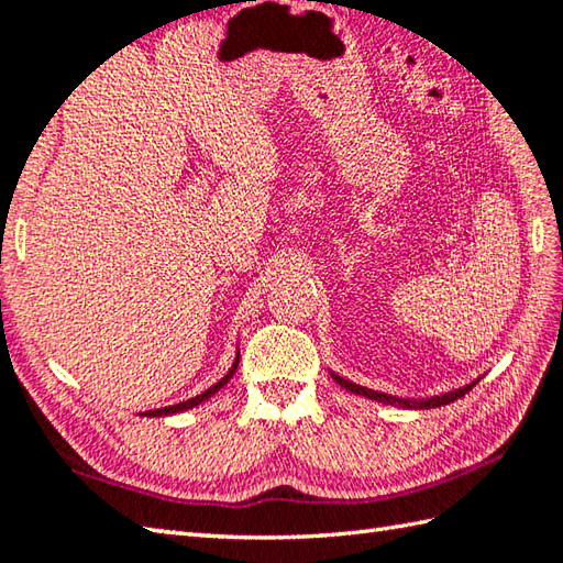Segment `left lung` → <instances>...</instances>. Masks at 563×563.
Here are the masks:
<instances>
[{"label": "left lung", "mask_w": 563, "mask_h": 563, "mask_svg": "<svg viewBox=\"0 0 563 563\" xmlns=\"http://www.w3.org/2000/svg\"><path fill=\"white\" fill-rule=\"evenodd\" d=\"M331 377L336 379L343 389H349V391H353V394H361V397H365V399H373V401H382V404L399 406V409H438V406H445V404L457 401L460 397H464V394L470 391V389L476 385V382H479V379H474V382H470V385H464V387H460V389H452V391H445V394H438V397H426V399H401V397H391V394H385V391H375V389H367V387L355 385V382H351V379H343V377H341V375H336V373H331Z\"/></svg>", "instance_id": "8db88e82"}]
</instances>
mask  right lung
<instances>
[{
	"instance_id": "add662e5",
	"label": "right lung",
	"mask_w": 563,
	"mask_h": 563,
	"mask_svg": "<svg viewBox=\"0 0 563 563\" xmlns=\"http://www.w3.org/2000/svg\"><path fill=\"white\" fill-rule=\"evenodd\" d=\"M236 365H239V353H236V357H234V363H232V367H230V373H227L220 382H214V385L210 387V389H206L202 394H196L194 399H186V401H178V404H174V406H164V409H154V411H145V413H140V416H147V418H154V416H172V413H181V411H188V409H194V406H198V404H202L206 399H210L212 394H218L227 382H230L232 377H234V373H236Z\"/></svg>"
}]
</instances>
